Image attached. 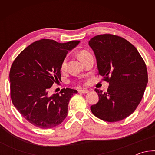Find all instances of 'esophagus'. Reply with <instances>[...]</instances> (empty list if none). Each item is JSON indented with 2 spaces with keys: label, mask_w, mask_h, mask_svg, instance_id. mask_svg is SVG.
I'll list each match as a JSON object with an SVG mask.
<instances>
[{
  "label": "esophagus",
  "mask_w": 155,
  "mask_h": 155,
  "mask_svg": "<svg viewBox=\"0 0 155 155\" xmlns=\"http://www.w3.org/2000/svg\"><path fill=\"white\" fill-rule=\"evenodd\" d=\"M78 92L82 93V94H87L89 92V90H87V89H82V90H78Z\"/></svg>",
  "instance_id": "1"
}]
</instances>
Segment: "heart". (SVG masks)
I'll list each match as a JSON object with an SVG mask.
<instances>
[{
    "label": "heart",
    "mask_w": 155,
    "mask_h": 155,
    "mask_svg": "<svg viewBox=\"0 0 155 155\" xmlns=\"http://www.w3.org/2000/svg\"><path fill=\"white\" fill-rule=\"evenodd\" d=\"M88 54H90V53H89V52H87V51H82L81 52H80V53H79V59H80V60H81L82 59H83L84 57H85L86 56H87ZM65 67H66V59H64V61L62 62V64H61V69L62 70H64L65 68Z\"/></svg>",
    "instance_id": "heart-1"
}]
</instances>
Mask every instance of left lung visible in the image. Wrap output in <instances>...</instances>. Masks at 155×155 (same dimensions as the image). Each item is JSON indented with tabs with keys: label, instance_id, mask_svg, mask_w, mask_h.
Returning <instances> with one entry per match:
<instances>
[{
	"label": "left lung",
	"instance_id": "obj_1",
	"mask_svg": "<svg viewBox=\"0 0 155 155\" xmlns=\"http://www.w3.org/2000/svg\"><path fill=\"white\" fill-rule=\"evenodd\" d=\"M96 56L98 74L109 84L98 89L99 101L90 109L98 118L117 122L133 114L142 99L148 83L145 62L137 48L121 37L103 34L89 41Z\"/></svg>",
	"mask_w": 155,
	"mask_h": 155
}]
</instances>
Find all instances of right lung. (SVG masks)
I'll list each match as a JSON object with an SVG mask.
<instances>
[{
	"instance_id": "1",
	"label": "right lung",
	"mask_w": 155,
	"mask_h": 155,
	"mask_svg": "<svg viewBox=\"0 0 155 155\" xmlns=\"http://www.w3.org/2000/svg\"><path fill=\"white\" fill-rule=\"evenodd\" d=\"M80 41L59 43L42 39L30 44L13 62L9 72L13 104L31 124L40 128L55 127L68 115V103L77 90L64 88L48 95L61 80V66L68 51Z\"/></svg>"
}]
</instances>
